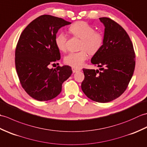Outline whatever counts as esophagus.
Segmentation results:
<instances>
[{
    "label": "esophagus",
    "mask_w": 147,
    "mask_h": 147,
    "mask_svg": "<svg viewBox=\"0 0 147 147\" xmlns=\"http://www.w3.org/2000/svg\"><path fill=\"white\" fill-rule=\"evenodd\" d=\"M72 71H73V73H76V72H78V71H80L81 69H77V68H75V67H72Z\"/></svg>",
    "instance_id": "esophagus-1"
}]
</instances>
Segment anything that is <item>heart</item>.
<instances>
[{
	"label": "heart",
	"instance_id": "1",
	"mask_svg": "<svg viewBox=\"0 0 147 147\" xmlns=\"http://www.w3.org/2000/svg\"><path fill=\"white\" fill-rule=\"evenodd\" d=\"M74 36L82 40L80 49L78 52H71L65 56L64 62L67 65L75 68H80L88 58V54L93 55L98 52L102 47L104 38L100 33L95 32V28L85 22L79 21L74 23L69 28ZM67 38L65 34L61 32L55 38V43L60 51L65 52L67 50Z\"/></svg>",
	"mask_w": 147,
	"mask_h": 147
}]
</instances>
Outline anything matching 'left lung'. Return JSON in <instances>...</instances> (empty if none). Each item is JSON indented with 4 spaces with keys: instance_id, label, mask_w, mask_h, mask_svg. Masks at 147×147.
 Returning a JSON list of instances; mask_svg holds the SVG:
<instances>
[{
    "instance_id": "obj_1",
    "label": "left lung",
    "mask_w": 147,
    "mask_h": 147,
    "mask_svg": "<svg viewBox=\"0 0 147 147\" xmlns=\"http://www.w3.org/2000/svg\"><path fill=\"white\" fill-rule=\"evenodd\" d=\"M105 26L103 45L93 56L99 70L83 69V93L92 100L107 103L120 96L127 88L135 67L133 43L124 28L108 18H100Z\"/></svg>"
}]
</instances>
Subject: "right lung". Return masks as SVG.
Returning <instances> with one entry per match:
<instances>
[{"label": "right lung", "mask_w": 147, "mask_h": 147, "mask_svg": "<svg viewBox=\"0 0 147 147\" xmlns=\"http://www.w3.org/2000/svg\"><path fill=\"white\" fill-rule=\"evenodd\" d=\"M71 23L51 15H42L28 25L21 34L15 51V65L23 89L39 101L56 97L62 85L71 75L69 65L50 69L60 60L55 43L58 30Z\"/></svg>", "instance_id": "right-lung-1"}]
</instances>
